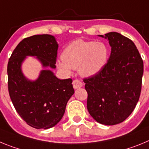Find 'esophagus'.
I'll list each match as a JSON object with an SVG mask.
<instances>
[{
    "mask_svg": "<svg viewBox=\"0 0 149 149\" xmlns=\"http://www.w3.org/2000/svg\"><path fill=\"white\" fill-rule=\"evenodd\" d=\"M72 84H73L74 89H78V88H81L83 86V84L79 80H74V81H73Z\"/></svg>",
    "mask_w": 149,
    "mask_h": 149,
    "instance_id": "esophagus-1",
    "label": "esophagus"
}]
</instances>
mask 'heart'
Listing matches in <instances>:
<instances>
[{"label":"heart","mask_w":149,"mask_h":149,"mask_svg":"<svg viewBox=\"0 0 149 149\" xmlns=\"http://www.w3.org/2000/svg\"><path fill=\"white\" fill-rule=\"evenodd\" d=\"M108 57L109 48L105 43L77 39L64 48L62 60L57 61L56 65L68 75L72 69L78 68L82 77H89L103 69Z\"/></svg>","instance_id":"heart-1"}]
</instances>
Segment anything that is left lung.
I'll list each match as a JSON object with an SVG mask.
<instances>
[{"label": "left lung", "instance_id": "obj_1", "mask_svg": "<svg viewBox=\"0 0 149 149\" xmlns=\"http://www.w3.org/2000/svg\"><path fill=\"white\" fill-rule=\"evenodd\" d=\"M98 36L108 40L111 53L99 73L84 80L87 110L98 123L114 125L125 120L139 101L143 61L134 43L122 34Z\"/></svg>", "mask_w": 149, "mask_h": 149}]
</instances>
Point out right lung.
Segmentation results:
<instances>
[{
  "instance_id": "add662e5",
  "label": "right lung",
  "mask_w": 149,
  "mask_h": 149,
  "mask_svg": "<svg viewBox=\"0 0 149 149\" xmlns=\"http://www.w3.org/2000/svg\"><path fill=\"white\" fill-rule=\"evenodd\" d=\"M58 47L54 36L34 35L19 42L8 62L11 101L19 116L34 128L48 129L56 125L74 93L72 79L57 78L52 71L56 68ZM27 56H34L42 66L36 80L27 79L22 71Z\"/></svg>"
}]
</instances>
